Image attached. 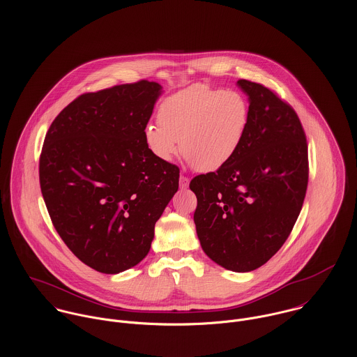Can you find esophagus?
Here are the masks:
<instances>
[{
	"label": "esophagus",
	"mask_w": 357,
	"mask_h": 357,
	"mask_svg": "<svg viewBox=\"0 0 357 357\" xmlns=\"http://www.w3.org/2000/svg\"><path fill=\"white\" fill-rule=\"evenodd\" d=\"M190 185V178L187 177V176H180V188H183V190H185L187 187Z\"/></svg>",
	"instance_id": "esophagus-1"
}]
</instances>
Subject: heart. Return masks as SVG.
Wrapping results in <instances>:
<instances>
[{
	"label": "heart",
	"instance_id": "b5f03b06",
	"mask_svg": "<svg viewBox=\"0 0 357 357\" xmlns=\"http://www.w3.org/2000/svg\"><path fill=\"white\" fill-rule=\"evenodd\" d=\"M158 125L149 123L146 149L160 162L178 151L197 169L214 172L239 151L250 122V105L238 91L194 85L160 102Z\"/></svg>",
	"mask_w": 357,
	"mask_h": 357
}]
</instances>
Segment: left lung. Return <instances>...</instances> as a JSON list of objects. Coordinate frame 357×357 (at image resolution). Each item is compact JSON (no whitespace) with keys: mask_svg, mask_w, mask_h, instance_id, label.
Instances as JSON below:
<instances>
[{"mask_svg":"<svg viewBox=\"0 0 357 357\" xmlns=\"http://www.w3.org/2000/svg\"><path fill=\"white\" fill-rule=\"evenodd\" d=\"M250 122L236 155L190 183L204 253L234 272H249L278 253L305 199L309 162L301 121L289 102L261 84L239 79Z\"/></svg>","mask_w":357,"mask_h":357,"instance_id":"obj_1","label":"left lung"}]
</instances>
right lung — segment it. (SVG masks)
Returning a JSON list of instances; mask_svg holds the SVG:
<instances>
[{
  "label": "right lung",
  "instance_id": "add662e5",
  "mask_svg": "<svg viewBox=\"0 0 357 357\" xmlns=\"http://www.w3.org/2000/svg\"><path fill=\"white\" fill-rule=\"evenodd\" d=\"M162 86L142 79L78 96L52 122L40 185L73 255L102 273L137 265L178 190V166L146 149L143 132Z\"/></svg>",
  "mask_w": 357,
  "mask_h": 357
}]
</instances>
